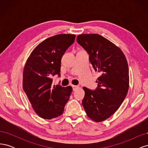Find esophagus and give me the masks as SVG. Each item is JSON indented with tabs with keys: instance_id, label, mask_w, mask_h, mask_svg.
<instances>
[{
	"instance_id": "1",
	"label": "esophagus",
	"mask_w": 148,
	"mask_h": 148,
	"mask_svg": "<svg viewBox=\"0 0 148 148\" xmlns=\"http://www.w3.org/2000/svg\"><path fill=\"white\" fill-rule=\"evenodd\" d=\"M71 87H72V88H73V90L75 91L76 89H77L78 88V86H76V85H72Z\"/></svg>"
}]
</instances>
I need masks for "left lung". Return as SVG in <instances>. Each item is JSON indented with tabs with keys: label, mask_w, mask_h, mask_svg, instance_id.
<instances>
[{
	"label": "left lung",
	"mask_w": 148,
	"mask_h": 148,
	"mask_svg": "<svg viewBox=\"0 0 148 148\" xmlns=\"http://www.w3.org/2000/svg\"><path fill=\"white\" fill-rule=\"evenodd\" d=\"M77 40L89 54L93 69L101 74L95 91L83 87L85 95L82 101L88 117L100 122L117 111L127 95L128 63L122 50L99 34H80Z\"/></svg>",
	"instance_id": "left-lung-1"
}]
</instances>
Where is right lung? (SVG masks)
Masks as SVG:
<instances>
[{
  "label": "right lung",
  "instance_id": "1",
  "mask_svg": "<svg viewBox=\"0 0 148 148\" xmlns=\"http://www.w3.org/2000/svg\"><path fill=\"white\" fill-rule=\"evenodd\" d=\"M75 39L60 34L40 43L31 53L23 70V88L35 112L44 119L61 115L72 91L71 86L52 85V77H60L61 59Z\"/></svg>",
  "mask_w": 148,
  "mask_h": 148
}]
</instances>
